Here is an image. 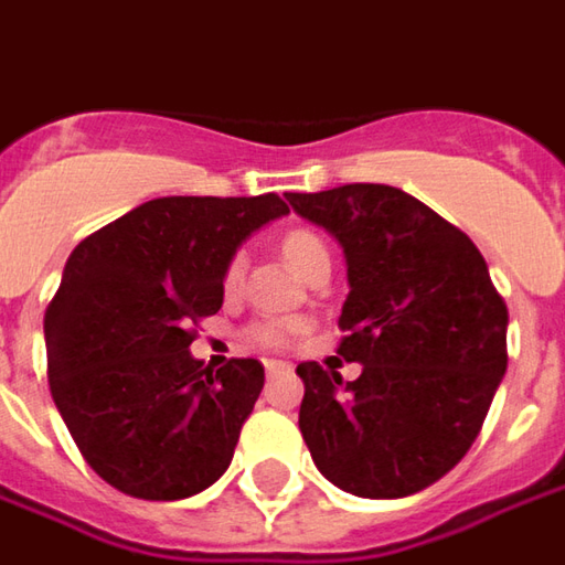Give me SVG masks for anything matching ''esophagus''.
<instances>
[{"label":"esophagus","instance_id":"34e87169","mask_svg":"<svg viewBox=\"0 0 565 565\" xmlns=\"http://www.w3.org/2000/svg\"><path fill=\"white\" fill-rule=\"evenodd\" d=\"M264 369H267V379H276V375L289 372V365L279 363V360H267V363H264Z\"/></svg>","mask_w":565,"mask_h":565}]
</instances>
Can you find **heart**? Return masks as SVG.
Segmentation results:
<instances>
[{"label": "heart", "mask_w": 565, "mask_h": 565, "mask_svg": "<svg viewBox=\"0 0 565 565\" xmlns=\"http://www.w3.org/2000/svg\"><path fill=\"white\" fill-rule=\"evenodd\" d=\"M282 252H286V258H289V264L298 274H305L307 267L317 258H326V255H329L326 243H322L317 233L310 231L289 233L286 243H282ZM239 276H243V258H233L231 264H227V274H224V286H227V289H236ZM255 338H258L260 344H267V348H279V344L289 338V329H286V326H258V329H255Z\"/></svg>", "instance_id": "1"}]
</instances>
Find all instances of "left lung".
<instances>
[{"mask_svg":"<svg viewBox=\"0 0 565 565\" xmlns=\"http://www.w3.org/2000/svg\"><path fill=\"white\" fill-rule=\"evenodd\" d=\"M348 260L338 353L356 381L301 363L298 427L320 473L360 498L422 492L468 455L508 369V307L480 248L387 184L286 193Z\"/></svg>","mask_w":565,"mask_h":565,"instance_id":"obj_1","label":"left lung"}]
</instances>
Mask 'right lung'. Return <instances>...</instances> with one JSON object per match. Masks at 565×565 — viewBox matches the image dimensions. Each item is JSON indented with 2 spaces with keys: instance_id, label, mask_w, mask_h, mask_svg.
Masks as SVG:
<instances>
[{
  "instance_id": "obj_1",
  "label": "right lung",
  "mask_w": 565,
  "mask_h": 565,
  "mask_svg": "<svg viewBox=\"0 0 565 565\" xmlns=\"http://www.w3.org/2000/svg\"><path fill=\"white\" fill-rule=\"evenodd\" d=\"M289 215L264 196H162L82 239L45 310L54 406L100 480L178 501L231 468L264 387L258 360L212 372L190 353L193 322L224 305L236 248Z\"/></svg>"
}]
</instances>
